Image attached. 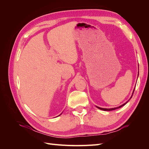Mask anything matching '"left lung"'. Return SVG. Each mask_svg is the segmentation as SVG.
<instances>
[{
    "instance_id": "left-lung-1",
    "label": "left lung",
    "mask_w": 149,
    "mask_h": 149,
    "mask_svg": "<svg viewBox=\"0 0 149 149\" xmlns=\"http://www.w3.org/2000/svg\"><path fill=\"white\" fill-rule=\"evenodd\" d=\"M138 76H139V72H138ZM134 90H135V88L134 89V91H133V92H132V96H131V97H130V98L129 100V101L130 100V99L132 98V95H133V94H134ZM129 101H127V102H125L124 104H123V105H121V106H119V107H114V108H109V109H107V108H102V107H98V106H96V107L98 108V109H101V110H102V111H112V110H115V109H118V108H120L121 107L124 106L125 104H127V102H128Z\"/></svg>"
}]
</instances>
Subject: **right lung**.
I'll list each match as a JSON object with an SVG mask.
<instances>
[{
    "label": "right lung",
    "mask_w": 149,
    "mask_h": 149,
    "mask_svg": "<svg viewBox=\"0 0 149 149\" xmlns=\"http://www.w3.org/2000/svg\"><path fill=\"white\" fill-rule=\"evenodd\" d=\"M61 114H60V115H61ZM60 115H59V116H60Z\"/></svg>",
    "instance_id": "right-lung-1"
}]
</instances>
